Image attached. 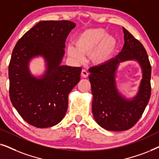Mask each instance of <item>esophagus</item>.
Returning <instances> with one entry per match:
<instances>
[{
  "instance_id": "1",
  "label": "esophagus",
  "mask_w": 159,
  "mask_h": 159,
  "mask_svg": "<svg viewBox=\"0 0 159 159\" xmlns=\"http://www.w3.org/2000/svg\"><path fill=\"white\" fill-rule=\"evenodd\" d=\"M88 75H89V74L88 72V71L85 70V69H82V72H81L82 77H84V78H87L88 77Z\"/></svg>"
}]
</instances>
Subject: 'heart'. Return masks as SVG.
Returning a JSON list of instances; mask_svg holds the SVG:
<instances>
[{"mask_svg": "<svg viewBox=\"0 0 159 159\" xmlns=\"http://www.w3.org/2000/svg\"><path fill=\"white\" fill-rule=\"evenodd\" d=\"M75 48L69 47L68 53L71 57L82 58L83 54H90V59L95 64H101L111 57L116 46L114 37L107 34L102 28L84 30L75 40Z\"/></svg>", "mask_w": 159, "mask_h": 159, "instance_id": "heart-1", "label": "heart"}]
</instances>
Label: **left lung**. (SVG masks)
Wrapping results in <instances>:
<instances>
[{
	"mask_svg": "<svg viewBox=\"0 0 159 159\" xmlns=\"http://www.w3.org/2000/svg\"><path fill=\"white\" fill-rule=\"evenodd\" d=\"M123 32L122 51L107 62L89 69L93 116L101 127L110 131H125L133 127L142 116L151 94V66L147 52L142 43L124 27ZM133 59L142 66L143 80L137 96L126 100L116 90L115 72L119 62Z\"/></svg>",
	"mask_w": 159,
	"mask_h": 159,
	"instance_id": "1",
	"label": "left lung"
}]
</instances>
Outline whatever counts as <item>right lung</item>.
I'll list each match as a JSON object with an SVG mask.
<instances>
[{"label": "right lung", "mask_w": 159, "mask_h": 159, "mask_svg": "<svg viewBox=\"0 0 159 159\" xmlns=\"http://www.w3.org/2000/svg\"><path fill=\"white\" fill-rule=\"evenodd\" d=\"M68 20L41 21L18 40L8 65L9 96L28 124L46 128L59 123L68 108V95L80 80L81 67L61 66L66 39L75 27ZM43 55L47 71L41 79L30 75L28 63Z\"/></svg>", "instance_id": "obj_1"}]
</instances>
